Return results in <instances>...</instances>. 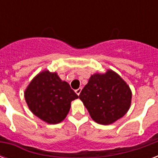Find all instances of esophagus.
Instances as JSON below:
<instances>
[{
    "mask_svg": "<svg viewBox=\"0 0 158 158\" xmlns=\"http://www.w3.org/2000/svg\"><path fill=\"white\" fill-rule=\"evenodd\" d=\"M81 91H82V89L81 88H79V89H78L75 90V93H76L78 95H79V94H80V93H81Z\"/></svg>",
    "mask_w": 158,
    "mask_h": 158,
    "instance_id": "obj_1",
    "label": "esophagus"
}]
</instances>
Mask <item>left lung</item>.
Segmentation results:
<instances>
[{
  "label": "left lung",
  "instance_id": "left-lung-1",
  "mask_svg": "<svg viewBox=\"0 0 158 158\" xmlns=\"http://www.w3.org/2000/svg\"><path fill=\"white\" fill-rule=\"evenodd\" d=\"M79 97L94 121L110 125L130 109L132 94L120 76L109 69L92 75Z\"/></svg>",
  "mask_w": 158,
  "mask_h": 158
}]
</instances>
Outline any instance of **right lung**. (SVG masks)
Segmentation results:
<instances>
[{
  "mask_svg": "<svg viewBox=\"0 0 158 158\" xmlns=\"http://www.w3.org/2000/svg\"><path fill=\"white\" fill-rule=\"evenodd\" d=\"M24 98L34 115L48 124H57L65 118L70 102L79 96L56 73L45 70L31 81Z\"/></svg>",
  "mask_w": 158,
  "mask_h": 158,
  "instance_id": "right-lung-1",
  "label": "right lung"
}]
</instances>
